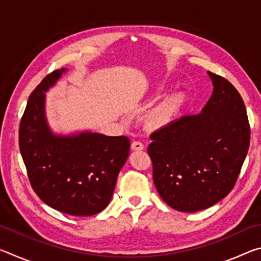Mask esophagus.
Returning a JSON list of instances; mask_svg holds the SVG:
<instances>
[{
    "mask_svg": "<svg viewBox=\"0 0 261 261\" xmlns=\"http://www.w3.org/2000/svg\"><path fill=\"white\" fill-rule=\"evenodd\" d=\"M131 148L134 149V151H141V149H144V145H143V143H141V141L135 140V141H132Z\"/></svg>",
    "mask_w": 261,
    "mask_h": 261,
    "instance_id": "34e87169",
    "label": "esophagus"
}]
</instances>
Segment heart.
Here are the masks:
<instances>
[{
  "label": "heart",
  "mask_w": 261,
  "mask_h": 261,
  "mask_svg": "<svg viewBox=\"0 0 261 261\" xmlns=\"http://www.w3.org/2000/svg\"><path fill=\"white\" fill-rule=\"evenodd\" d=\"M175 101H167V102L162 103L160 107H158L154 113L152 114L151 120L156 125H163L170 121L175 113Z\"/></svg>",
  "instance_id": "b5f03b06"
}]
</instances>
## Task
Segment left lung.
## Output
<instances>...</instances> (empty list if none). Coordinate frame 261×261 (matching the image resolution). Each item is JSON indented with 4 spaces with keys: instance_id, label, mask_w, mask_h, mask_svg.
Listing matches in <instances>:
<instances>
[{
    "instance_id": "1",
    "label": "left lung",
    "mask_w": 261,
    "mask_h": 261,
    "mask_svg": "<svg viewBox=\"0 0 261 261\" xmlns=\"http://www.w3.org/2000/svg\"><path fill=\"white\" fill-rule=\"evenodd\" d=\"M208 74L214 88L201 113L154 131L147 148L160 197L187 213L208 208L231 191L250 145L241 94L226 78Z\"/></svg>"
}]
</instances>
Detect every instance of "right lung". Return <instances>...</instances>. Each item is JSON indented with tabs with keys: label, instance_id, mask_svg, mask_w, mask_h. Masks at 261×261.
Here are the masks:
<instances>
[{
	"label": "right lung",
	"instance_id": "add662e5",
	"mask_svg": "<svg viewBox=\"0 0 261 261\" xmlns=\"http://www.w3.org/2000/svg\"><path fill=\"white\" fill-rule=\"evenodd\" d=\"M63 71L48 73L31 93L19 124V149L30 183L43 202L62 213L90 216L112 199L130 139L92 132L51 134L45 117V92Z\"/></svg>",
	"mask_w": 261,
	"mask_h": 261
}]
</instances>
